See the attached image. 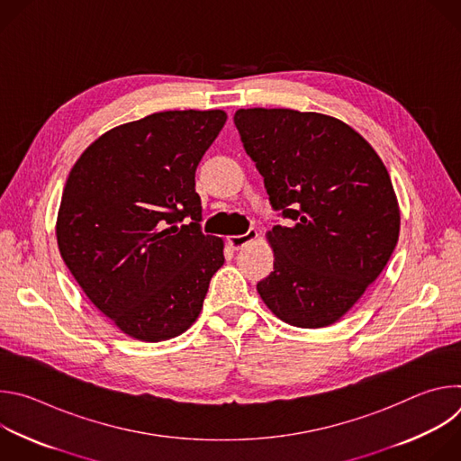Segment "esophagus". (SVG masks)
<instances>
[{"label": "esophagus", "mask_w": 461, "mask_h": 461, "mask_svg": "<svg viewBox=\"0 0 461 461\" xmlns=\"http://www.w3.org/2000/svg\"><path fill=\"white\" fill-rule=\"evenodd\" d=\"M257 230L255 228H249L246 233H242V235H231V237H228V244L233 248V249H240L242 246H246L248 242H251L253 239H257Z\"/></svg>", "instance_id": "1"}]
</instances>
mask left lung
<instances>
[{
  "label": "left lung",
  "mask_w": 461,
  "mask_h": 461,
  "mask_svg": "<svg viewBox=\"0 0 461 461\" xmlns=\"http://www.w3.org/2000/svg\"><path fill=\"white\" fill-rule=\"evenodd\" d=\"M242 146L265 176L276 224L274 272L257 283L285 322L321 328L341 319L386 267L400 208L386 167L345 122L294 109H239Z\"/></svg>",
  "instance_id": "left-lung-1"
}]
</instances>
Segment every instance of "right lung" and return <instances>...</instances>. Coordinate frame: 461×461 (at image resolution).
<instances>
[{"label": "right lung", "mask_w": 461, "mask_h": 461, "mask_svg": "<svg viewBox=\"0 0 461 461\" xmlns=\"http://www.w3.org/2000/svg\"><path fill=\"white\" fill-rule=\"evenodd\" d=\"M224 111H164L111 129L78 158L56 222L61 258L91 303L140 341L194 322L224 265L203 233L194 171Z\"/></svg>", "instance_id": "1"}]
</instances>
